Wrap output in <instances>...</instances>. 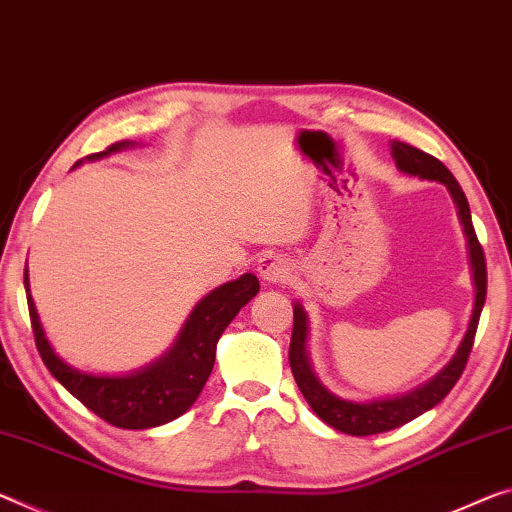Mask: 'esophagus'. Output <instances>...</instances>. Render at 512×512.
<instances>
[{
  "label": "esophagus",
  "mask_w": 512,
  "mask_h": 512,
  "mask_svg": "<svg viewBox=\"0 0 512 512\" xmlns=\"http://www.w3.org/2000/svg\"><path fill=\"white\" fill-rule=\"evenodd\" d=\"M257 271L266 282H285L289 278V273H291V264H289L287 257L275 255V253H266V255L259 257Z\"/></svg>",
  "instance_id": "1"
}]
</instances>
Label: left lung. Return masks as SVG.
Listing matches in <instances>:
<instances>
[{"mask_svg": "<svg viewBox=\"0 0 512 512\" xmlns=\"http://www.w3.org/2000/svg\"><path fill=\"white\" fill-rule=\"evenodd\" d=\"M392 157L396 159V166L408 175H419L421 180H437L446 184V189L451 191L453 200L458 205L460 221L465 225V234L469 241V257H472V269H474V285H476V303L474 314L469 321V330L458 353L453 355V360L437 373V376L426 383L424 387L415 389L412 394H405L401 399H387V401H373V403H351L339 399V396L330 394L319 380H316L314 371L307 360L305 342H307V316L303 307H294V330H291V342H289V367L294 373L298 389L303 392L305 401L310 403V408L316 412V417L326 421L328 426L337 428L346 435H376L392 431L408 424L419 415H424L426 410H431L433 405L440 403L446 394L451 392L453 385L458 383L462 371L467 367L469 353H472L478 319H481V310L485 303V291H488V269H485V253L481 241H478L474 225H472V212H469V202L462 193L456 177L451 175V170L446 168L440 159L431 157V154L412 148L408 143L394 141L392 143Z\"/></svg>", "mask_w": 512, "mask_h": 512, "instance_id": "1", "label": "left lung"}]
</instances>
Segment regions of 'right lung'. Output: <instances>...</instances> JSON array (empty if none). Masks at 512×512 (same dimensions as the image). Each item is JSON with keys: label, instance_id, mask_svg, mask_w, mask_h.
Here are the masks:
<instances>
[{"label": "right lung", "instance_id": "right-lung-1", "mask_svg": "<svg viewBox=\"0 0 512 512\" xmlns=\"http://www.w3.org/2000/svg\"><path fill=\"white\" fill-rule=\"evenodd\" d=\"M125 145L129 143H113L107 152H97L91 157H102V154L116 152ZM24 289H27L36 348L52 376L107 424L127 428V431H143V428L161 426L184 415L198 399L214 369L218 337L223 335L227 323L237 316L241 307L257 294L259 280L253 273H246L239 280L227 282L207 298H202L196 310L191 312L189 321L184 323L170 353L154 362L152 367L123 378L88 376V373L68 367L45 339L34 300L29 294L27 273H24Z\"/></svg>", "mask_w": 512, "mask_h": 512}]
</instances>
